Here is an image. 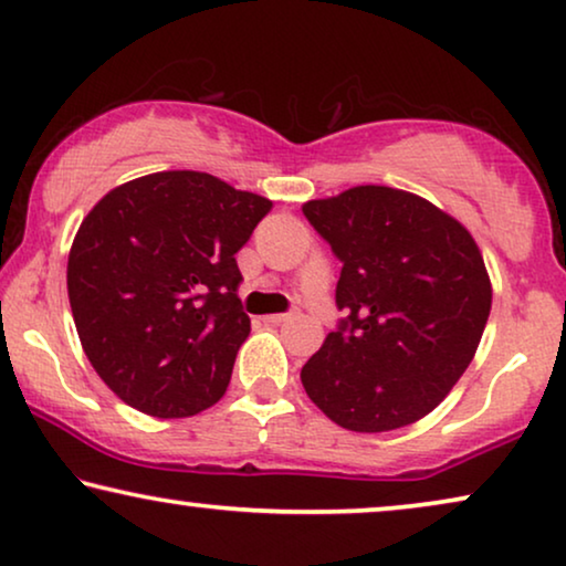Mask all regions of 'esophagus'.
Wrapping results in <instances>:
<instances>
[{"label":"esophagus","instance_id":"34e87169","mask_svg":"<svg viewBox=\"0 0 566 566\" xmlns=\"http://www.w3.org/2000/svg\"><path fill=\"white\" fill-rule=\"evenodd\" d=\"M286 321H292V313H276V315H266L264 323H272V325H282Z\"/></svg>","mask_w":566,"mask_h":566}]
</instances>
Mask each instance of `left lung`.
I'll return each mask as SVG.
<instances>
[{"label": "left lung", "mask_w": 566, "mask_h": 566, "mask_svg": "<svg viewBox=\"0 0 566 566\" xmlns=\"http://www.w3.org/2000/svg\"><path fill=\"white\" fill-rule=\"evenodd\" d=\"M302 212L344 264L336 305L348 313L302 366V387L346 431L416 423L482 340L492 284L480 245L449 212L392 187H352Z\"/></svg>", "instance_id": "1"}]
</instances>
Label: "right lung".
I'll list each match as a JSON object with an SVG mask.
<instances>
[{
    "mask_svg": "<svg viewBox=\"0 0 566 566\" xmlns=\"http://www.w3.org/2000/svg\"><path fill=\"white\" fill-rule=\"evenodd\" d=\"M272 210L205 171L109 189L69 251V302L86 359L130 408L197 416L226 395L251 321L235 253Z\"/></svg>",
    "mask_w": 566,
    "mask_h": 566,
    "instance_id": "right-lung-1",
    "label": "right lung"
}]
</instances>
